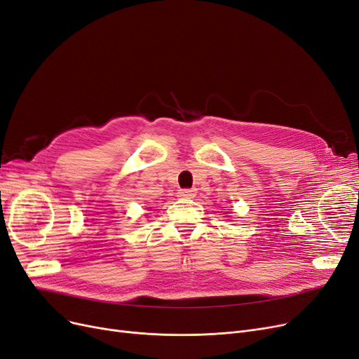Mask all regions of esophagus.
I'll return each instance as SVG.
<instances>
[{"instance_id": "34e87169", "label": "esophagus", "mask_w": 359, "mask_h": 359, "mask_svg": "<svg viewBox=\"0 0 359 359\" xmlns=\"http://www.w3.org/2000/svg\"><path fill=\"white\" fill-rule=\"evenodd\" d=\"M177 194H179L180 198H194L195 196L194 189H180Z\"/></svg>"}]
</instances>
